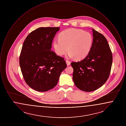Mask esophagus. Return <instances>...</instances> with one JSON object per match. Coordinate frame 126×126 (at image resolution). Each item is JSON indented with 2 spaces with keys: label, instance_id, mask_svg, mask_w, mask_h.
I'll list each match as a JSON object with an SVG mask.
<instances>
[{
  "label": "esophagus",
  "instance_id": "esophagus-1",
  "mask_svg": "<svg viewBox=\"0 0 126 126\" xmlns=\"http://www.w3.org/2000/svg\"><path fill=\"white\" fill-rule=\"evenodd\" d=\"M66 63L67 66H69L70 65V64H71V62L69 61L66 60Z\"/></svg>",
  "mask_w": 126,
  "mask_h": 126
}]
</instances>
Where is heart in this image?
<instances>
[{
	"mask_svg": "<svg viewBox=\"0 0 126 126\" xmlns=\"http://www.w3.org/2000/svg\"><path fill=\"white\" fill-rule=\"evenodd\" d=\"M93 40V37L89 32L70 29L60 33L59 39L54 40L53 47L59 56L64 55L68 49L69 57H75L77 60H82L89 54Z\"/></svg>",
	"mask_w": 126,
	"mask_h": 126,
	"instance_id": "1",
	"label": "heart"
}]
</instances>
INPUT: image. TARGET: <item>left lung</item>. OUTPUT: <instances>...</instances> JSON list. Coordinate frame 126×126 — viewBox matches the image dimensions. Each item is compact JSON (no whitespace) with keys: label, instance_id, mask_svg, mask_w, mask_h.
<instances>
[{"label":"left lung","instance_id":"1","mask_svg":"<svg viewBox=\"0 0 126 126\" xmlns=\"http://www.w3.org/2000/svg\"><path fill=\"white\" fill-rule=\"evenodd\" d=\"M93 42L89 54L80 61L71 63L73 79L76 86L85 92H92L105 83L112 63V54L107 40L94 29Z\"/></svg>","mask_w":126,"mask_h":126}]
</instances>
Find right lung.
Segmentation results:
<instances>
[{
	"mask_svg": "<svg viewBox=\"0 0 126 126\" xmlns=\"http://www.w3.org/2000/svg\"><path fill=\"white\" fill-rule=\"evenodd\" d=\"M59 27H40L32 31L23 43L19 64L26 83L38 92H46L57 84L66 67L64 59L51 50Z\"/></svg>",
	"mask_w": 126,
	"mask_h": 126,
	"instance_id": "obj_1",
	"label": "right lung"
}]
</instances>
